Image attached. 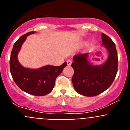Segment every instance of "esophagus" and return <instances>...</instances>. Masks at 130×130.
<instances>
[{
	"instance_id": "1",
	"label": "esophagus",
	"mask_w": 130,
	"mask_h": 130,
	"mask_svg": "<svg viewBox=\"0 0 130 130\" xmlns=\"http://www.w3.org/2000/svg\"><path fill=\"white\" fill-rule=\"evenodd\" d=\"M67 65H69V66H70V65H71L72 60H67Z\"/></svg>"
}]
</instances>
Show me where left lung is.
<instances>
[{"label": "left lung", "instance_id": "8db88e82", "mask_svg": "<svg viewBox=\"0 0 130 130\" xmlns=\"http://www.w3.org/2000/svg\"><path fill=\"white\" fill-rule=\"evenodd\" d=\"M102 46L108 57L101 65H94L88 59L89 53L75 55L72 67L74 70L72 81L78 94L87 97L101 94L111 86L118 72V53L115 43L102 33Z\"/></svg>", "mask_w": 130, "mask_h": 130}]
</instances>
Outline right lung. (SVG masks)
<instances>
[{
	"mask_svg": "<svg viewBox=\"0 0 130 130\" xmlns=\"http://www.w3.org/2000/svg\"><path fill=\"white\" fill-rule=\"evenodd\" d=\"M35 32L25 34L14 43L10 54V71L14 81L22 90L31 95L42 96L52 91L56 78L67 66V62L58 67L48 65L36 69L22 66L18 61V53L26 37Z\"/></svg>",
	"mask_w": 130,
	"mask_h": 130,
	"instance_id": "add662e5",
	"label": "right lung"
}]
</instances>
